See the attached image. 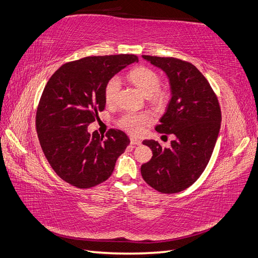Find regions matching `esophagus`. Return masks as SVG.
I'll use <instances>...</instances> for the list:
<instances>
[{
	"label": "esophagus",
	"instance_id": "34e87169",
	"mask_svg": "<svg viewBox=\"0 0 258 258\" xmlns=\"http://www.w3.org/2000/svg\"><path fill=\"white\" fill-rule=\"evenodd\" d=\"M130 144L135 145V146H139V145H141V140L135 138V137H130Z\"/></svg>",
	"mask_w": 258,
	"mask_h": 258
}]
</instances>
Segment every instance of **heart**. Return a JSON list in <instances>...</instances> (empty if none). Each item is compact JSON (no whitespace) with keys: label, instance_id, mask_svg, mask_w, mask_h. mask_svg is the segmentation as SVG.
Segmentation results:
<instances>
[{"label":"heart","instance_id":"heart-1","mask_svg":"<svg viewBox=\"0 0 258 258\" xmlns=\"http://www.w3.org/2000/svg\"><path fill=\"white\" fill-rule=\"evenodd\" d=\"M128 79L135 86L139 88L142 94L149 96L153 106L162 108L169 100V94L161 86V77L152 68L146 66H139L131 70L128 73ZM121 87V82L118 76L111 77L104 87V98L108 105L114 104L117 95ZM151 122L150 114L146 112H127L118 120L120 128L128 131L131 135H139L146 124Z\"/></svg>","mask_w":258,"mask_h":258}]
</instances>
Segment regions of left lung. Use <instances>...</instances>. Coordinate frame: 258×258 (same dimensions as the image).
Wrapping results in <instances>:
<instances>
[{"label":"left lung","mask_w":258,"mask_h":258,"mask_svg":"<svg viewBox=\"0 0 258 258\" xmlns=\"http://www.w3.org/2000/svg\"><path fill=\"white\" fill-rule=\"evenodd\" d=\"M142 57L169 77L172 97L156 130L174 135L175 140L170 148L154 140L142 142L152 150V158L141 165V175L154 190L177 193L192 185L207 168L221 128L220 104L207 78L191 62Z\"/></svg>","instance_id":"1"}]
</instances>
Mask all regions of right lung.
Instances as JSON below:
<instances>
[{
    "mask_svg": "<svg viewBox=\"0 0 258 258\" xmlns=\"http://www.w3.org/2000/svg\"><path fill=\"white\" fill-rule=\"evenodd\" d=\"M138 60L131 54L84 57L49 78L37 106L36 131L48 163L65 182L89 188L111 175L129 138L118 129L108 130L105 138L87 128L106 106V83Z\"/></svg>",
    "mask_w": 258,
    "mask_h": 258,
    "instance_id": "right-lung-1",
    "label": "right lung"
}]
</instances>
